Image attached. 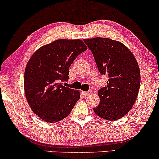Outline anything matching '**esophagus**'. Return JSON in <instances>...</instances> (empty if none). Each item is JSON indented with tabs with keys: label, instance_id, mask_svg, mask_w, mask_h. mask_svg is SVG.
Wrapping results in <instances>:
<instances>
[{
	"label": "esophagus",
	"instance_id": "esophagus-1",
	"mask_svg": "<svg viewBox=\"0 0 159 159\" xmlns=\"http://www.w3.org/2000/svg\"><path fill=\"white\" fill-rule=\"evenodd\" d=\"M92 93V91H91V90L87 91V92H82V93H83V94H84V96H88V95L91 94V93Z\"/></svg>",
	"mask_w": 159,
	"mask_h": 159
}]
</instances>
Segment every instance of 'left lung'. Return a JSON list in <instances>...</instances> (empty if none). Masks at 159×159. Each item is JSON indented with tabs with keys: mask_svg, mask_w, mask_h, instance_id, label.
<instances>
[{
	"mask_svg": "<svg viewBox=\"0 0 159 159\" xmlns=\"http://www.w3.org/2000/svg\"><path fill=\"white\" fill-rule=\"evenodd\" d=\"M101 75L108 77L107 85L98 93L100 102L93 111L108 120H116L128 113L138 95L140 71L133 54L125 46L108 38L84 39Z\"/></svg>",
	"mask_w": 159,
	"mask_h": 159,
	"instance_id": "left-lung-1",
	"label": "left lung"
}]
</instances>
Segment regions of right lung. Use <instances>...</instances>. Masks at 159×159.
<instances>
[{
  "mask_svg": "<svg viewBox=\"0 0 159 159\" xmlns=\"http://www.w3.org/2000/svg\"><path fill=\"white\" fill-rule=\"evenodd\" d=\"M87 49L80 39H58L39 48L25 72V92L34 113L48 123L69 115L80 99L78 90L62 84L69 79V67Z\"/></svg>",
  "mask_w": 159,
  "mask_h": 159,
  "instance_id": "right-lung-1",
  "label": "right lung"
}]
</instances>
